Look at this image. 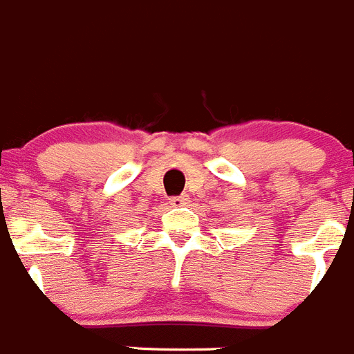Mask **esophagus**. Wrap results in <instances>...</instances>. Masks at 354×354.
Here are the masks:
<instances>
[{"label": "esophagus", "mask_w": 354, "mask_h": 354, "mask_svg": "<svg viewBox=\"0 0 354 354\" xmlns=\"http://www.w3.org/2000/svg\"><path fill=\"white\" fill-rule=\"evenodd\" d=\"M187 202H189L187 194H180V196H171V198H170V205L171 207H183V205H186Z\"/></svg>", "instance_id": "esophagus-1"}]
</instances>
